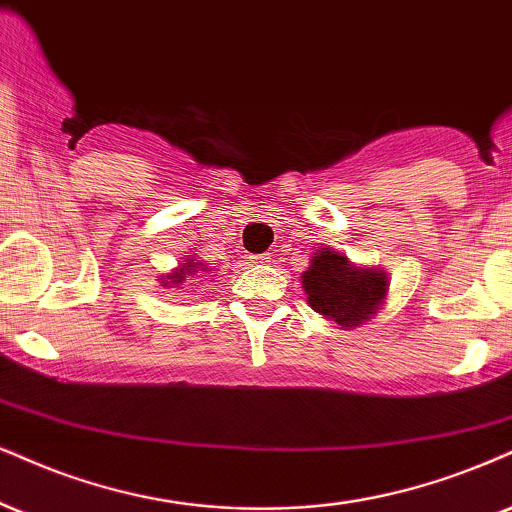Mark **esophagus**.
<instances>
[{
    "instance_id": "34e87169",
    "label": "esophagus",
    "mask_w": 512,
    "mask_h": 512,
    "mask_svg": "<svg viewBox=\"0 0 512 512\" xmlns=\"http://www.w3.org/2000/svg\"><path fill=\"white\" fill-rule=\"evenodd\" d=\"M251 263H270V254H258V256H251Z\"/></svg>"
}]
</instances>
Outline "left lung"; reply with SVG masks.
<instances>
[{"label": "left lung", "instance_id": "1", "mask_svg": "<svg viewBox=\"0 0 512 512\" xmlns=\"http://www.w3.org/2000/svg\"><path fill=\"white\" fill-rule=\"evenodd\" d=\"M301 282L313 311L342 330L375 318L389 294V277L382 268L356 266L327 246L311 256V266L304 270Z\"/></svg>", "mask_w": 512, "mask_h": 512}]
</instances>
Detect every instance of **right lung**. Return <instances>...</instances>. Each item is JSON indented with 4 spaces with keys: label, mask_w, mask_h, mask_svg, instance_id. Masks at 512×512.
<instances>
[{
    "label": "right lung",
    "mask_w": 512,
    "mask_h": 512,
    "mask_svg": "<svg viewBox=\"0 0 512 512\" xmlns=\"http://www.w3.org/2000/svg\"><path fill=\"white\" fill-rule=\"evenodd\" d=\"M211 270V266H208L206 261H201V258L197 256H187L185 261L178 263V268H173L170 273H161L159 275V282L163 289H185L182 285L187 282V277H194V275H204Z\"/></svg>",
    "instance_id": "obj_1"
}]
</instances>
